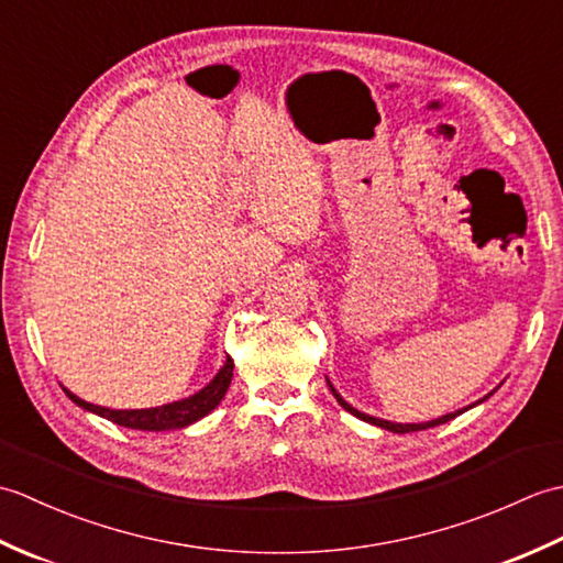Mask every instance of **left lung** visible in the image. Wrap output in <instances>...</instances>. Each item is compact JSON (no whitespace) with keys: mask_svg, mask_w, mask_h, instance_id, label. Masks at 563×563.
Wrapping results in <instances>:
<instances>
[{"mask_svg":"<svg viewBox=\"0 0 563 563\" xmlns=\"http://www.w3.org/2000/svg\"><path fill=\"white\" fill-rule=\"evenodd\" d=\"M329 387H331V391H333V397H336V401L343 406L345 411H351L353 416H357V418H363V421H367V423H373V426H379V428H385V430H391V433H413V430H426V428H435V426H440V423H448V421H452L454 416L457 413H462V411H457V413H448V416H442V418H435V421H428V423H391V421H382V418H373V416H367V413H363V411H357V409H353V406L349 404V401H343L341 399V394L333 389V385L329 382Z\"/></svg>","mask_w":563,"mask_h":563,"instance_id":"8db88e82","label":"left lung"}]
</instances>
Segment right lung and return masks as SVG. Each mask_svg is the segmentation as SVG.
<instances>
[{
  "instance_id": "add662e5",
  "label": "right lung",
  "mask_w": 563,
  "mask_h": 563,
  "mask_svg": "<svg viewBox=\"0 0 563 563\" xmlns=\"http://www.w3.org/2000/svg\"><path fill=\"white\" fill-rule=\"evenodd\" d=\"M232 369H234L232 357H227L224 367L220 369L218 377H214L206 389H200L198 394H194V397H188L184 401L157 406V409H137V411L103 409V406L89 404V401L75 397V394L67 391V389H65V394L77 406H81V409L109 418V421H113L118 426H125V428H133V430H174V428H186L190 423L200 421L202 416H208L214 409V406L222 401L224 391L232 382Z\"/></svg>"
}]
</instances>
